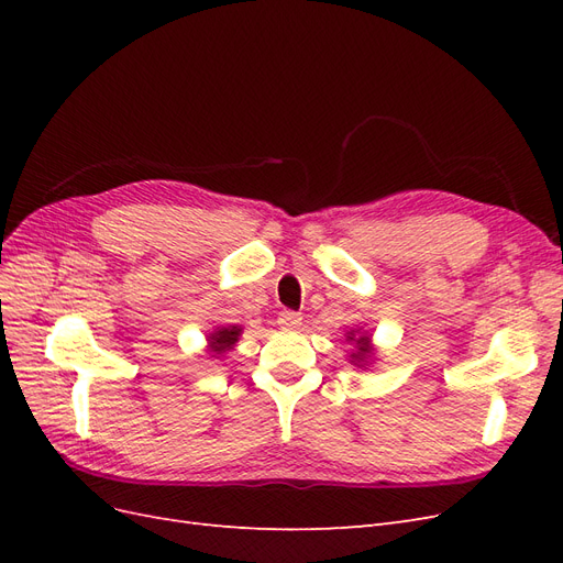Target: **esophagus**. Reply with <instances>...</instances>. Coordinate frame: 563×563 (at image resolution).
<instances>
[{
  "label": "esophagus",
  "mask_w": 563,
  "mask_h": 563,
  "mask_svg": "<svg viewBox=\"0 0 563 563\" xmlns=\"http://www.w3.org/2000/svg\"><path fill=\"white\" fill-rule=\"evenodd\" d=\"M279 327L282 329H298L300 327V321H302V317H300V312H294V310H284V312H279Z\"/></svg>",
  "instance_id": "esophagus-1"
}]
</instances>
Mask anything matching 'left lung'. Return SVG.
Here are the masks:
<instances>
[{
	"label": "left lung",
	"instance_id": "obj_1",
	"mask_svg": "<svg viewBox=\"0 0 563 563\" xmlns=\"http://www.w3.org/2000/svg\"><path fill=\"white\" fill-rule=\"evenodd\" d=\"M350 340H354V352H352V360L354 362H366L368 360V335H354V333H350L347 335Z\"/></svg>",
	"mask_w": 563,
	"mask_h": 563
}]
</instances>
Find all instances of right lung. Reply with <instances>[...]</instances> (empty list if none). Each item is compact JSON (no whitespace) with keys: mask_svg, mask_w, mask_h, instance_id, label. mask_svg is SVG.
<instances>
[{"mask_svg":"<svg viewBox=\"0 0 563 563\" xmlns=\"http://www.w3.org/2000/svg\"><path fill=\"white\" fill-rule=\"evenodd\" d=\"M240 333H242V329H236V327H230V329H218V331L209 338L211 352H213V354H223V352L232 350V345L236 343V338H240Z\"/></svg>","mask_w":563,"mask_h":563,"instance_id":"right-lung-1","label":"right lung"}]
</instances>
